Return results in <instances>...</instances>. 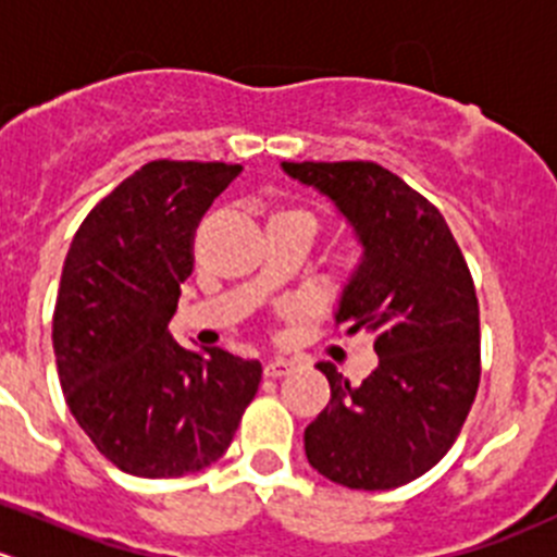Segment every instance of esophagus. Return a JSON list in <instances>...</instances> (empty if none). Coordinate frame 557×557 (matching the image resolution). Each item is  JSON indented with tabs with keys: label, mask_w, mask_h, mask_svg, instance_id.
Returning a JSON list of instances; mask_svg holds the SVG:
<instances>
[{
	"label": "esophagus",
	"mask_w": 557,
	"mask_h": 557,
	"mask_svg": "<svg viewBox=\"0 0 557 557\" xmlns=\"http://www.w3.org/2000/svg\"><path fill=\"white\" fill-rule=\"evenodd\" d=\"M290 366H294V362L285 360V357H274V360L267 362L263 373H267V376H272V379H277V376H285V373L290 371Z\"/></svg>",
	"instance_id": "34e87169"
}]
</instances>
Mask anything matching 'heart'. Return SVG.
Wrapping results in <instances>:
<instances>
[{"mask_svg": "<svg viewBox=\"0 0 557 557\" xmlns=\"http://www.w3.org/2000/svg\"><path fill=\"white\" fill-rule=\"evenodd\" d=\"M269 220H280V222H294V225L302 227L305 233H310L315 227V216L310 214L308 208L302 206H280L274 208V214Z\"/></svg>", "mask_w": 557, "mask_h": 557, "instance_id": "1", "label": "heart"}]
</instances>
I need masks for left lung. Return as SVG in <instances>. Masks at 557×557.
<instances>
[{"label":"left lung","mask_w":557,"mask_h":557,"mask_svg":"<svg viewBox=\"0 0 557 557\" xmlns=\"http://www.w3.org/2000/svg\"><path fill=\"white\" fill-rule=\"evenodd\" d=\"M355 225L366 255L335 326L373 335L379 368L351 384L319 362L330 404L305 429L313 470L349 490H396L456 443L481 382V310L434 202L373 161H283Z\"/></svg>","instance_id":"obj_1"}]
</instances>
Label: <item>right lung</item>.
<instances>
[{"mask_svg":"<svg viewBox=\"0 0 557 557\" xmlns=\"http://www.w3.org/2000/svg\"><path fill=\"white\" fill-rule=\"evenodd\" d=\"M238 164L156 159L114 186L76 231L51 341L65 404L128 475L214 465L261 384V362L184 349L168 335L195 231Z\"/></svg>","mask_w":557,"mask_h":557,"instance_id":"1","label":"right lung"}]
</instances>
